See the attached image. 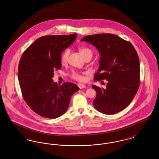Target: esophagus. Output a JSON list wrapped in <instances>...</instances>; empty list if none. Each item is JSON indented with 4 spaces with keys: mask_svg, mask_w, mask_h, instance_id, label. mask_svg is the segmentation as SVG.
Segmentation results:
<instances>
[{
    "mask_svg": "<svg viewBox=\"0 0 159 159\" xmlns=\"http://www.w3.org/2000/svg\"><path fill=\"white\" fill-rule=\"evenodd\" d=\"M78 86H79V88L80 89L86 88V86L84 85L83 84H78Z\"/></svg>",
    "mask_w": 159,
    "mask_h": 159,
    "instance_id": "obj_1",
    "label": "esophagus"
}]
</instances>
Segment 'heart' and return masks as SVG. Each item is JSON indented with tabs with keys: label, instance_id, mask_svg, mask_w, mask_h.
Segmentation results:
<instances>
[{
	"label": "heart",
	"instance_id": "b5f03b06",
	"mask_svg": "<svg viewBox=\"0 0 159 159\" xmlns=\"http://www.w3.org/2000/svg\"><path fill=\"white\" fill-rule=\"evenodd\" d=\"M79 51H80V53L82 54V55L83 56V58H85L86 57L89 56V55L92 56V55H93V51L91 50L90 48H87V47L80 48L79 49ZM69 55H70V49H66L61 54V63L62 64H66L68 62ZM71 77H72L73 79H75L76 80L80 81V82H82L84 79V76H82V75H80V73L76 72V71H73L72 73Z\"/></svg>",
	"mask_w": 159,
	"mask_h": 159
}]
</instances>
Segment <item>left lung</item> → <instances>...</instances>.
Here are the masks:
<instances>
[{
	"mask_svg": "<svg viewBox=\"0 0 159 159\" xmlns=\"http://www.w3.org/2000/svg\"><path fill=\"white\" fill-rule=\"evenodd\" d=\"M81 41L94 46L101 55L95 81H107L106 89L92 85L96 98L95 108L114 114L126 108L134 98L140 84L139 60L134 46L113 34L86 36Z\"/></svg>",
	"mask_w": 159,
	"mask_h": 159,
	"instance_id": "obj_1",
	"label": "left lung"
}]
</instances>
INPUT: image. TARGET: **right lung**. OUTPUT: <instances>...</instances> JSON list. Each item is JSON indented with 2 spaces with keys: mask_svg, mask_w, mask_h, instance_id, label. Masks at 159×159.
<instances>
[{
  "mask_svg": "<svg viewBox=\"0 0 159 159\" xmlns=\"http://www.w3.org/2000/svg\"><path fill=\"white\" fill-rule=\"evenodd\" d=\"M77 34L38 38L23 53L18 77L23 98L42 117L56 119L68 109L71 96L79 88L74 83L58 85L54 71L61 68V53L76 40Z\"/></svg>",
  "mask_w": 159,
  "mask_h": 159,
  "instance_id": "obj_1",
  "label": "right lung"
}]
</instances>
